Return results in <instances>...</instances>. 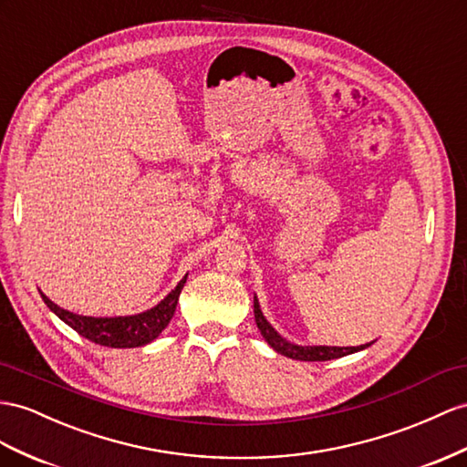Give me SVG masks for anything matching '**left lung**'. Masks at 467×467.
Masks as SVG:
<instances>
[{
    "label": "left lung",
    "instance_id": "1",
    "mask_svg": "<svg viewBox=\"0 0 467 467\" xmlns=\"http://www.w3.org/2000/svg\"><path fill=\"white\" fill-rule=\"evenodd\" d=\"M254 319H256V326L262 333V337L268 341L270 348L274 351H278L285 357L290 358H297V361H331V358H339L345 355H351L361 351L365 348H368L370 343L365 345H358V348H329V345H294L290 341H285L284 337H280L276 329H274L266 317L262 316L260 312V306L258 300L254 297Z\"/></svg>",
    "mask_w": 467,
    "mask_h": 467
}]
</instances>
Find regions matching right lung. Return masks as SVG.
Segmentation results:
<instances>
[{
  "label": "right lung",
  "instance_id": "obj_1",
  "mask_svg": "<svg viewBox=\"0 0 467 467\" xmlns=\"http://www.w3.org/2000/svg\"><path fill=\"white\" fill-rule=\"evenodd\" d=\"M187 276L175 285L171 294L148 309V312L138 314V316H128V317H87L78 316L73 312H67V309L58 307L53 304L49 297L41 294L43 302L47 307L61 317L67 326L73 327L78 336L87 337L92 343L104 345V348H114V349H128V348H141V345L151 343L155 337L170 324L175 307L179 302V294H182L185 285Z\"/></svg>",
  "mask_w": 467,
  "mask_h": 467
}]
</instances>
